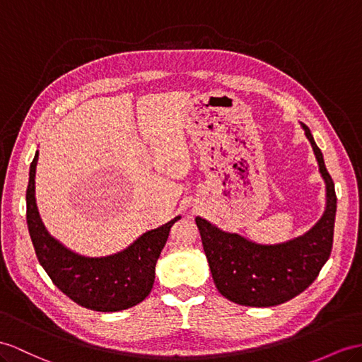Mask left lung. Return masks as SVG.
<instances>
[{"instance_id":"1","label":"left lung","mask_w":362,"mask_h":362,"mask_svg":"<svg viewBox=\"0 0 362 362\" xmlns=\"http://www.w3.org/2000/svg\"><path fill=\"white\" fill-rule=\"evenodd\" d=\"M326 185V208L308 233L287 242L262 245L196 217L217 291L242 305L271 308L292 300L315 281L330 257L337 216L335 185L310 129L301 124Z\"/></svg>"}]
</instances>
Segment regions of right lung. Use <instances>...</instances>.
Here are the masks:
<instances>
[{
  "mask_svg": "<svg viewBox=\"0 0 362 362\" xmlns=\"http://www.w3.org/2000/svg\"><path fill=\"white\" fill-rule=\"evenodd\" d=\"M36 151L27 187V228L36 257L54 286L82 308L117 312L142 303L151 292L156 263L168 240L171 226L180 218L146 230L122 251L105 257H87L64 246L45 229L35 199Z\"/></svg>",
  "mask_w": 362,
  "mask_h": 362,
  "instance_id": "right-lung-1",
  "label": "right lung"
}]
</instances>
